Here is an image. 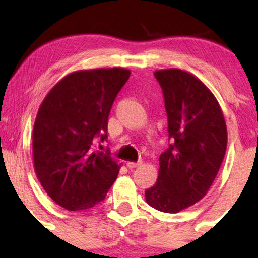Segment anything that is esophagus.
<instances>
[{"label":"esophagus","mask_w":258,"mask_h":258,"mask_svg":"<svg viewBox=\"0 0 258 258\" xmlns=\"http://www.w3.org/2000/svg\"><path fill=\"white\" fill-rule=\"evenodd\" d=\"M142 164H143V162H142V161H138V162L128 161V162H127V166H128V168H136V167H138L139 165H142Z\"/></svg>","instance_id":"obj_1"}]
</instances>
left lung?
<instances>
[{
  "mask_svg": "<svg viewBox=\"0 0 258 258\" xmlns=\"http://www.w3.org/2000/svg\"><path fill=\"white\" fill-rule=\"evenodd\" d=\"M154 75L164 93L172 144L160 155L158 180L146 190V200L177 214L211 188L227 149L226 120L214 93L193 74L171 68Z\"/></svg>",
  "mask_w": 258,
  "mask_h": 258,
  "instance_id": "obj_1",
  "label": "left lung"
}]
</instances>
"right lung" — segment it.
<instances>
[{
    "label": "right lung",
    "mask_w": 258,
    "mask_h": 258,
    "mask_svg": "<svg viewBox=\"0 0 258 258\" xmlns=\"http://www.w3.org/2000/svg\"><path fill=\"white\" fill-rule=\"evenodd\" d=\"M131 72L123 68L78 70L44 97L32 131L37 179L48 197L69 211L104 200L121 165L110 153L93 149L108 137L111 105Z\"/></svg>",
    "instance_id": "add662e5"
}]
</instances>
